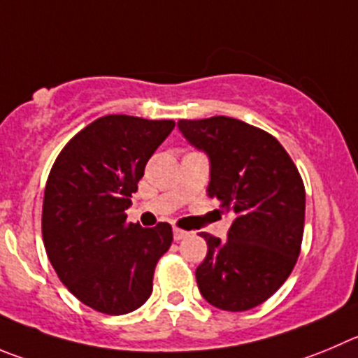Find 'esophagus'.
I'll list each match as a JSON object with an SVG mask.
<instances>
[{
  "label": "esophagus",
  "instance_id": "obj_1",
  "mask_svg": "<svg viewBox=\"0 0 358 358\" xmlns=\"http://www.w3.org/2000/svg\"><path fill=\"white\" fill-rule=\"evenodd\" d=\"M173 236H175V240H183L189 236V231H183V229L180 228H175L173 229Z\"/></svg>",
  "mask_w": 358,
  "mask_h": 358
}]
</instances>
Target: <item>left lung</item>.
<instances>
[{"label": "left lung", "instance_id": "obj_1", "mask_svg": "<svg viewBox=\"0 0 358 358\" xmlns=\"http://www.w3.org/2000/svg\"><path fill=\"white\" fill-rule=\"evenodd\" d=\"M190 145L210 157V198L235 215L228 238L201 233L208 252L196 268L205 300L222 310L259 306L285 285L300 255L306 189L272 134L242 120H180Z\"/></svg>", "mask_w": 358, "mask_h": 358}]
</instances>
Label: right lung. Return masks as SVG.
I'll list each match as a JSON object with an SVG mask.
<instances>
[{"label":"right lung","instance_id":"1","mask_svg":"<svg viewBox=\"0 0 358 358\" xmlns=\"http://www.w3.org/2000/svg\"><path fill=\"white\" fill-rule=\"evenodd\" d=\"M173 120L108 115L79 130L49 173L42 206L45 252L76 299L103 315L148 300L153 272L173 242L168 222L141 228L125 210Z\"/></svg>","mask_w":358,"mask_h":358}]
</instances>
